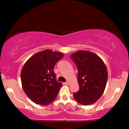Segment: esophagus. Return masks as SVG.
Returning <instances> with one entry per match:
<instances>
[{
    "label": "esophagus",
    "mask_w": 129,
    "mask_h": 129,
    "mask_svg": "<svg viewBox=\"0 0 129 129\" xmlns=\"http://www.w3.org/2000/svg\"><path fill=\"white\" fill-rule=\"evenodd\" d=\"M69 81H67L66 82H65V83H64V84L65 85H69Z\"/></svg>",
    "instance_id": "34e87169"
}]
</instances>
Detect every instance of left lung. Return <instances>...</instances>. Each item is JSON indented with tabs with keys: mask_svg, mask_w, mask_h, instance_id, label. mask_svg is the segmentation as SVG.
<instances>
[{
	"mask_svg": "<svg viewBox=\"0 0 129 129\" xmlns=\"http://www.w3.org/2000/svg\"><path fill=\"white\" fill-rule=\"evenodd\" d=\"M71 58L76 65L79 90L73 93L74 99L82 105L97 102L105 91L108 80V71L102 59L89 51L80 50Z\"/></svg>",
	"mask_w": 129,
	"mask_h": 129,
	"instance_id": "obj_1",
	"label": "left lung"
}]
</instances>
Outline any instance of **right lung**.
Returning <instances> with one entry per match:
<instances>
[{
  "label": "right lung",
  "instance_id": "obj_1",
  "mask_svg": "<svg viewBox=\"0 0 129 129\" xmlns=\"http://www.w3.org/2000/svg\"><path fill=\"white\" fill-rule=\"evenodd\" d=\"M63 53L45 50L30 57L21 72V81L24 92L36 104L46 106L55 100L62 84L57 82L54 66L63 57Z\"/></svg>",
  "mask_w": 129,
  "mask_h": 129
}]
</instances>
